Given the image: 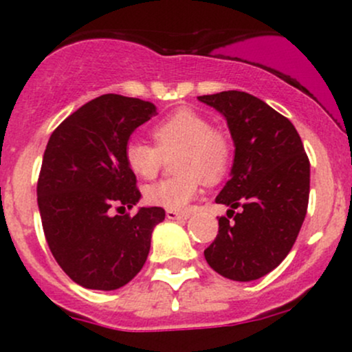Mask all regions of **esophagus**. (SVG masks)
Instances as JSON below:
<instances>
[{"instance_id":"34e87169","label":"esophagus","mask_w":352,"mask_h":352,"mask_svg":"<svg viewBox=\"0 0 352 352\" xmlns=\"http://www.w3.org/2000/svg\"><path fill=\"white\" fill-rule=\"evenodd\" d=\"M190 213L187 212H175V210H167V218L168 220H187Z\"/></svg>"}]
</instances>
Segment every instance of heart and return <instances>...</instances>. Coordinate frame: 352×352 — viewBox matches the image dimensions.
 <instances>
[{"label":"heart","instance_id":"1","mask_svg":"<svg viewBox=\"0 0 352 352\" xmlns=\"http://www.w3.org/2000/svg\"><path fill=\"white\" fill-rule=\"evenodd\" d=\"M155 145L132 139L125 145V164L140 179H153L164 157L173 159L177 175L147 185V204L167 210H184L197 197L200 180L217 182L232 162V140L223 129L213 127L207 116L180 109L152 127Z\"/></svg>","mask_w":352,"mask_h":352}]
</instances>
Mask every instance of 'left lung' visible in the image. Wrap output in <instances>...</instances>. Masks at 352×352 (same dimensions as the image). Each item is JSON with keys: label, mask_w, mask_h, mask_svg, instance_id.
<instances>
[{"label": "left lung", "mask_w": 352, "mask_h": 352, "mask_svg": "<svg viewBox=\"0 0 352 352\" xmlns=\"http://www.w3.org/2000/svg\"><path fill=\"white\" fill-rule=\"evenodd\" d=\"M199 100L227 119L235 144L230 180L215 199L230 210L218 218L205 260L228 280H258L292 252L305 221L308 155L294 125L261 99L223 91Z\"/></svg>", "instance_id": "left-lung-1"}]
</instances>
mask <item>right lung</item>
I'll use <instances>...</instances> for the list:
<instances>
[{"instance_id": "obj_1", "label": "right lung", "mask_w": 352, "mask_h": 352, "mask_svg": "<svg viewBox=\"0 0 352 352\" xmlns=\"http://www.w3.org/2000/svg\"><path fill=\"white\" fill-rule=\"evenodd\" d=\"M157 114L147 100L104 94L64 119L50 137L38 179V207L52 256L72 281L111 292L142 270L160 207L111 215L140 200L124 151Z\"/></svg>"}]
</instances>
